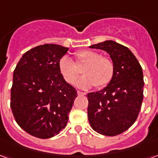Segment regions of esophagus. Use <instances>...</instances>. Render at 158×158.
<instances>
[{
	"label": "esophagus",
	"instance_id": "obj_1",
	"mask_svg": "<svg viewBox=\"0 0 158 158\" xmlns=\"http://www.w3.org/2000/svg\"><path fill=\"white\" fill-rule=\"evenodd\" d=\"M78 95L79 96H85V92H82V91H79V90H78Z\"/></svg>",
	"mask_w": 158,
	"mask_h": 158
}]
</instances>
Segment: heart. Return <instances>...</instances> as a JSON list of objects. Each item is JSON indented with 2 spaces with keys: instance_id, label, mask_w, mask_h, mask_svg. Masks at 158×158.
Segmentation results:
<instances>
[{
  "instance_id": "obj_1",
  "label": "heart",
  "mask_w": 158,
  "mask_h": 158,
  "mask_svg": "<svg viewBox=\"0 0 158 158\" xmlns=\"http://www.w3.org/2000/svg\"><path fill=\"white\" fill-rule=\"evenodd\" d=\"M82 64H86L82 69L84 76L76 83L80 89H88L95 85L96 88H103L113 79L114 64L111 59L102 56L96 51L83 50L76 53V63L68 56H63L59 60V71L66 82L70 85L75 83L80 73L77 66L80 67Z\"/></svg>"
}]
</instances>
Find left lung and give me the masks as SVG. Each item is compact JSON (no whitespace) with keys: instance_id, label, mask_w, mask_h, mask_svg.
Listing matches in <instances>:
<instances>
[{"instance_id":"obj_1","label":"left lung","mask_w":158,"mask_h":158,"mask_svg":"<svg viewBox=\"0 0 158 158\" xmlns=\"http://www.w3.org/2000/svg\"><path fill=\"white\" fill-rule=\"evenodd\" d=\"M89 48L106 52L114 64L109 84L87 95L89 124L101 135H118L129 129L139 115L144 88L142 69L131 51L115 41L106 40Z\"/></svg>"}]
</instances>
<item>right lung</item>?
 <instances>
[{"label":"right lung","instance_id":"right-lung-1","mask_svg":"<svg viewBox=\"0 0 158 158\" xmlns=\"http://www.w3.org/2000/svg\"><path fill=\"white\" fill-rule=\"evenodd\" d=\"M69 51L55 44L26 52L13 72L11 108L16 122L31 135L48 139L65 128L77 90L59 71Z\"/></svg>","mask_w":158,"mask_h":158}]
</instances>
